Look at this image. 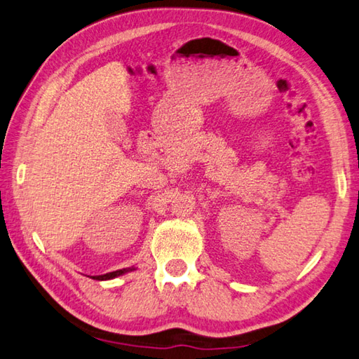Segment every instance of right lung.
Segmentation results:
<instances>
[{"label":"right lung","mask_w":359,"mask_h":359,"mask_svg":"<svg viewBox=\"0 0 359 359\" xmlns=\"http://www.w3.org/2000/svg\"><path fill=\"white\" fill-rule=\"evenodd\" d=\"M135 268H123V269H118V271H111V273H107V274H102V276H93V279L96 280H109V279H113V278H118V276L121 274H126L129 271H134Z\"/></svg>","instance_id":"obj_1"}]
</instances>
